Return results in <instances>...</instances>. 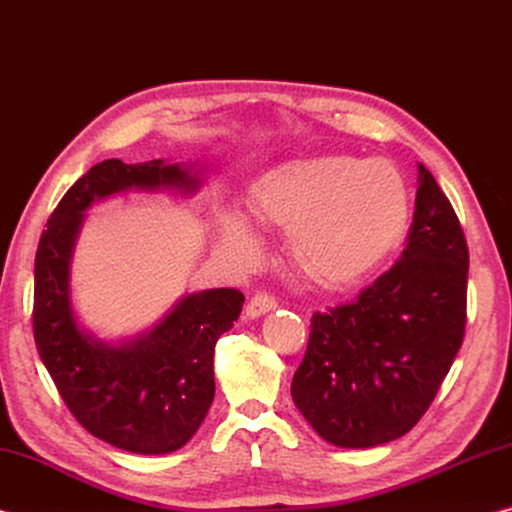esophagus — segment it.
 I'll return each mask as SVG.
<instances>
[{"label":"esophagus","instance_id":"1","mask_svg":"<svg viewBox=\"0 0 512 512\" xmlns=\"http://www.w3.org/2000/svg\"><path fill=\"white\" fill-rule=\"evenodd\" d=\"M275 307H277V300L271 296V293H255L246 305V316L259 318L262 314H266V311H273Z\"/></svg>","mask_w":512,"mask_h":512}]
</instances>
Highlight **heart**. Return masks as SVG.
<instances>
[{"mask_svg": "<svg viewBox=\"0 0 512 512\" xmlns=\"http://www.w3.org/2000/svg\"><path fill=\"white\" fill-rule=\"evenodd\" d=\"M255 219L289 230L300 271L325 287H348L370 275L402 244L411 196L388 160L314 155L287 160L257 178ZM221 246L239 266L262 259V241L239 214L221 219Z\"/></svg>", "mask_w": 512, "mask_h": 512, "instance_id": "1", "label": "heart"}]
</instances>
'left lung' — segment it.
I'll list each match as a JSON object with an SVG mask.
<instances>
[{
  "label": "left lung",
  "mask_w": 512,
  "mask_h": 512,
  "mask_svg": "<svg viewBox=\"0 0 512 512\" xmlns=\"http://www.w3.org/2000/svg\"><path fill=\"white\" fill-rule=\"evenodd\" d=\"M418 171L402 257L350 305L311 316L291 397L332 445L375 447L411 431L463 345L467 241L436 178Z\"/></svg>",
  "instance_id": "8db88e82"
}]
</instances>
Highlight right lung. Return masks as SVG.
<instances>
[{
    "mask_svg": "<svg viewBox=\"0 0 512 512\" xmlns=\"http://www.w3.org/2000/svg\"><path fill=\"white\" fill-rule=\"evenodd\" d=\"M201 183L180 164L103 160L67 189L36 253L33 339L67 409L92 436L133 454H167L183 447L214 400V345L244 307L237 289L187 296L149 334L124 345L92 339L69 302V259L83 212L124 189Z\"/></svg>",
    "mask_w": 512,
    "mask_h": 512,
    "instance_id": "right-lung-1",
    "label": "right lung"
}]
</instances>
